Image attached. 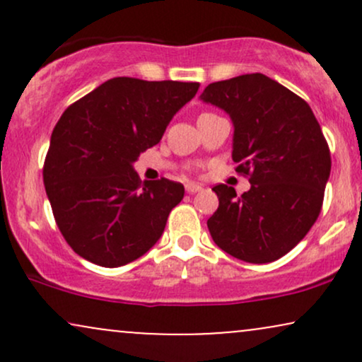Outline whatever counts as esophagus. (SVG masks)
I'll return each mask as SVG.
<instances>
[{"instance_id":"1","label":"esophagus","mask_w":362,"mask_h":362,"mask_svg":"<svg viewBox=\"0 0 362 362\" xmlns=\"http://www.w3.org/2000/svg\"><path fill=\"white\" fill-rule=\"evenodd\" d=\"M185 190H187V194L201 192V190H202V185H199V184H192V182H187V184H185Z\"/></svg>"}]
</instances>
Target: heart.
<instances>
[{
	"instance_id": "heart-1",
	"label": "heart",
	"mask_w": 362,
	"mask_h": 362,
	"mask_svg": "<svg viewBox=\"0 0 362 362\" xmlns=\"http://www.w3.org/2000/svg\"><path fill=\"white\" fill-rule=\"evenodd\" d=\"M202 115H204V114H202Z\"/></svg>"
}]
</instances>
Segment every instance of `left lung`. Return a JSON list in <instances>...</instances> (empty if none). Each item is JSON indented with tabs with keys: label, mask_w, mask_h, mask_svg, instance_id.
<instances>
[{
	"label": "left lung",
	"mask_w": 362,
	"mask_h": 362,
	"mask_svg": "<svg viewBox=\"0 0 362 362\" xmlns=\"http://www.w3.org/2000/svg\"><path fill=\"white\" fill-rule=\"evenodd\" d=\"M201 100L233 120L236 172L250 190L219 184L207 219L214 243L235 259L267 264L286 255L317 221L330 177V149L310 105L262 73L207 85Z\"/></svg>",
	"instance_id": "1"
}]
</instances>
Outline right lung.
Segmentation results:
<instances>
[{
	"mask_svg": "<svg viewBox=\"0 0 362 362\" xmlns=\"http://www.w3.org/2000/svg\"><path fill=\"white\" fill-rule=\"evenodd\" d=\"M199 83L112 78L57 120L44 161L54 219L69 247L91 264L120 267L160 240L184 185L141 182L134 161L160 143Z\"/></svg>",
	"mask_w": 362,
	"mask_h": 362,
	"instance_id": "add662e5",
	"label": "right lung"
}]
</instances>
